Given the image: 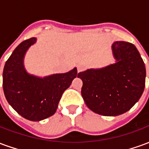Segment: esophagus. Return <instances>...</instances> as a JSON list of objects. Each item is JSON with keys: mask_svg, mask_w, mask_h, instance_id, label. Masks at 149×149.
Returning <instances> with one entry per match:
<instances>
[{"mask_svg": "<svg viewBox=\"0 0 149 149\" xmlns=\"http://www.w3.org/2000/svg\"><path fill=\"white\" fill-rule=\"evenodd\" d=\"M84 67L82 65H77V72H79L82 71V70L84 69Z\"/></svg>", "mask_w": 149, "mask_h": 149, "instance_id": "obj_1", "label": "esophagus"}]
</instances>
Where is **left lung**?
Here are the masks:
<instances>
[{"label":"left lung","instance_id":"left-lung-1","mask_svg":"<svg viewBox=\"0 0 149 149\" xmlns=\"http://www.w3.org/2000/svg\"><path fill=\"white\" fill-rule=\"evenodd\" d=\"M112 51L115 63L78 74L88 108L106 116L121 115L134 106L144 92L146 77L145 65L134 45L115 41Z\"/></svg>","mask_w":149,"mask_h":149}]
</instances>
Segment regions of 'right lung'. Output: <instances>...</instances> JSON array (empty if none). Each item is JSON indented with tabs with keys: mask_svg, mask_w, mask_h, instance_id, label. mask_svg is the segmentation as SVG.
I'll return each mask as SVG.
<instances>
[{
	"mask_svg": "<svg viewBox=\"0 0 149 149\" xmlns=\"http://www.w3.org/2000/svg\"><path fill=\"white\" fill-rule=\"evenodd\" d=\"M36 42V37L21 42L9 56L3 70L6 100L18 114L32 121H40L53 115L63 93L79 74L77 68L44 77L29 73L24 68V56Z\"/></svg>",
	"mask_w": 149,
	"mask_h": 149,
	"instance_id": "obj_1",
	"label": "right lung"
}]
</instances>
